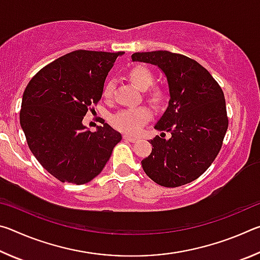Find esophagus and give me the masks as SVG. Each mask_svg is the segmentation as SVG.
<instances>
[{
	"label": "esophagus",
	"mask_w": 260,
	"mask_h": 260,
	"mask_svg": "<svg viewBox=\"0 0 260 260\" xmlns=\"http://www.w3.org/2000/svg\"><path fill=\"white\" fill-rule=\"evenodd\" d=\"M124 139L126 141H128V142H135V141L138 140L136 138H134V136H131V135H127V134L124 135Z\"/></svg>",
	"instance_id": "obj_1"
}]
</instances>
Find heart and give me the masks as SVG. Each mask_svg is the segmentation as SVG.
Masks as SVG:
<instances>
[{"label": "heart", "instance_id": "heart-1", "mask_svg": "<svg viewBox=\"0 0 260 260\" xmlns=\"http://www.w3.org/2000/svg\"><path fill=\"white\" fill-rule=\"evenodd\" d=\"M131 81L140 89H147L151 86L153 76L150 70L142 65H138L131 69L128 73ZM114 91V82L112 80L105 83L103 88V98L111 100ZM162 98V93L159 89H153L151 91V100L153 102H159ZM151 118V110L147 107L122 109L119 112L114 113L111 117L112 125L117 129L126 132V133L136 134L139 133L142 126Z\"/></svg>", "mask_w": 260, "mask_h": 260}]
</instances>
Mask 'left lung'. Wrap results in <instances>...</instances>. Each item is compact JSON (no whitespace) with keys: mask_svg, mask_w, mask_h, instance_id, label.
Segmentation results:
<instances>
[{"mask_svg":"<svg viewBox=\"0 0 260 260\" xmlns=\"http://www.w3.org/2000/svg\"><path fill=\"white\" fill-rule=\"evenodd\" d=\"M133 61L157 65L170 89L166 111L155 128L171 133L149 142L150 155L141 161L144 172L162 187L174 188L200 178L222 147L228 128L226 101L219 83L196 60L166 50L135 52Z\"/></svg>","mask_w":260,"mask_h":260,"instance_id":"8db88e82","label":"left lung"}]
</instances>
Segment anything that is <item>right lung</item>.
Instances as JSON below:
<instances>
[{"label":"right lung","instance_id":"add662e5","mask_svg":"<svg viewBox=\"0 0 260 260\" xmlns=\"http://www.w3.org/2000/svg\"><path fill=\"white\" fill-rule=\"evenodd\" d=\"M120 55L69 52L41 69L25 88L19 118L28 148L61 182L91 181L121 141L119 132L104 120L96 132L82 125L88 110L102 98L105 78Z\"/></svg>","mask_w":260,"mask_h":260}]
</instances>
